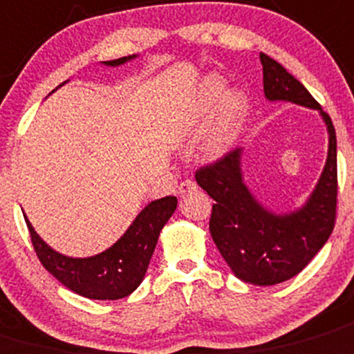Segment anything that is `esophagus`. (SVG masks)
<instances>
[{"mask_svg":"<svg viewBox=\"0 0 354 354\" xmlns=\"http://www.w3.org/2000/svg\"><path fill=\"white\" fill-rule=\"evenodd\" d=\"M195 188H197V183H195V181L185 180V181H181L180 187H178V194L185 195V194H188V192L195 190Z\"/></svg>","mask_w":354,"mask_h":354,"instance_id":"esophagus-1","label":"esophagus"}]
</instances>
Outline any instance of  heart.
<instances>
[{"instance_id":"1","label":"heart","mask_w":354,"mask_h":354,"mask_svg":"<svg viewBox=\"0 0 354 354\" xmlns=\"http://www.w3.org/2000/svg\"><path fill=\"white\" fill-rule=\"evenodd\" d=\"M247 111L249 100L243 91H226V81L221 75H209L198 86L194 100L185 111L181 128L190 138H197L209 129L204 152L216 159L233 145L245 121Z\"/></svg>"}]
</instances>
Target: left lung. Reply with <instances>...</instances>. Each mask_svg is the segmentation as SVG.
I'll list each match as a JSON object with an SVG mask.
<instances>
[{
  "instance_id": "obj_1",
  "label": "left lung",
  "mask_w": 354,
  "mask_h": 354,
  "mask_svg": "<svg viewBox=\"0 0 354 354\" xmlns=\"http://www.w3.org/2000/svg\"><path fill=\"white\" fill-rule=\"evenodd\" d=\"M263 65L264 97L320 112L328 133V152L317 187L292 212H273L252 195L242 174V152L235 149L195 173L212 204L209 230L236 279L252 286H275L303 272L330 236L337 205V140L328 114L310 91L268 55Z\"/></svg>"
}]
</instances>
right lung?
<instances>
[{
    "label": "right lung",
    "instance_id": "right-lung-1",
    "mask_svg": "<svg viewBox=\"0 0 354 354\" xmlns=\"http://www.w3.org/2000/svg\"><path fill=\"white\" fill-rule=\"evenodd\" d=\"M136 57L138 55H129L118 60L104 62V65L119 67ZM176 205L178 201L173 195L152 201L140 211L135 221L114 245L90 257H71L57 252L37 235L26 214L24 218L41 264L58 282L88 299L115 301L129 296L142 283L160 230L176 211Z\"/></svg>",
    "mask_w": 354,
    "mask_h": 354
}]
</instances>
